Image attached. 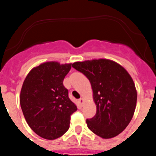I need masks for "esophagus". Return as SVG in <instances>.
<instances>
[{
  "label": "esophagus",
  "mask_w": 156,
  "mask_h": 156,
  "mask_svg": "<svg viewBox=\"0 0 156 156\" xmlns=\"http://www.w3.org/2000/svg\"><path fill=\"white\" fill-rule=\"evenodd\" d=\"M78 102H79V103L81 106H83V103H84V99L80 98L79 100H78Z\"/></svg>",
  "instance_id": "1"
}]
</instances>
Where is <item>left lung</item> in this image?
<instances>
[{"instance_id": "1", "label": "left lung", "mask_w": 156, "mask_h": 156, "mask_svg": "<svg viewBox=\"0 0 156 156\" xmlns=\"http://www.w3.org/2000/svg\"><path fill=\"white\" fill-rule=\"evenodd\" d=\"M72 67L89 79L97 106L86 120L88 128L105 139L122 133L133 118L136 104L134 83L122 66L108 59L76 62Z\"/></svg>"}]
</instances>
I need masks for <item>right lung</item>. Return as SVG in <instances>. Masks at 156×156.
<instances>
[{
	"label": "right lung",
	"mask_w": 156,
	"mask_h": 156,
	"mask_svg": "<svg viewBox=\"0 0 156 156\" xmlns=\"http://www.w3.org/2000/svg\"><path fill=\"white\" fill-rule=\"evenodd\" d=\"M72 64L48 62L28 74L20 93V106L28 125L47 140L60 137L69 128L77 106L71 101L63 80Z\"/></svg>",
	"instance_id": "obj_1"
}]
</instances>
